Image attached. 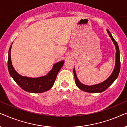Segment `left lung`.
Segmentation results:
<instances>
[{
    "mask_svg": "<svg viewBox=\"0 0 127 127\" xmlns=\"http://www.w3.org/2000/svg\"><path fill=\"white\" fill-rule=\"evenodd\" d=\"M107 32L109 33L110 37L111 40L114 43L115 46H116V64H115V67L114 70L111 74L110 76L108 78L102 83L96 84V85H93L91 86H88L84 85V84L81 83L78 79L77 77V74L75 73V68H74V78H75V84L78 88L81 89L84 92H89V93H100L106 90L113 82L117 79V78L119 76L120 71V50L118 46V44L115 39L113 38L111 33L110 32L109 30H107Z\"/></svg>",
    "mask_w": 127,
    "mask_h": 127,
    "instance_id": "1",
    "label": "left lung"
}]
</instances>
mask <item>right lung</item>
Instances as JSON below:
<instances>
[{
	"instance_id": "1",
	"label": "right lung",
	"mask_w": 127,
	"mask_h": 127,
	"mask_svg": "<svg viewBox=\"0 0 127 127\" xmlns=\"http://www.w3.org/2000/svg\"><path fill=\"white\" fill-rule=\"evenodd\" d=\"M13 44V43H12ZM8 50V70L11 77L23 90L31 93H42L49 90L53 87L57 74L64 64V61L57 62L46 75L38 78H30L20 75L14 70L11 60V45Z\"/></svg>"
}]
</instances>
